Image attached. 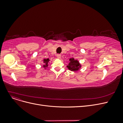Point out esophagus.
Returning a JSON list of instances; mask_svg holds the SVG:
<instances>
[{
	"label": "esophagus",
	"instance_id": "1",
	"mask_svg": "<svg viewBox=\"0 0 123 123\" xmlns=\"http://www.w3.org/2000/svg\"><path fill=\"white\" fill-rule=\"evenodd\" d=\"M57 57L58 58H61V55H60V54H57Z\"/></svg>",
	"mask_w": 123,
	"mask_h": 123
}]
</instances>
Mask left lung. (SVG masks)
<instances>
[{
    "instance_id": "left-lung-1",
    "label": "left lung",
    "mask_w": 123,
    "mask_h": 123,
    "mask_svg": "<svg viewBox=\"0 0 123 123\" xmlns=\"http://www.w3.org/2000/svg\"><path fill=\"white\" fill-rule=\"evenodd\" d=\"M70 61L69 65L67 66L68 68L71 71H78L81 67V65L77 60H75L73 58L69 59Z\"/></svg>"
}]
</instances>
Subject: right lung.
Wrapping results in <instances>:
<instances>
[{
  "label": "right lung",
  "mask_w": 123,
  "mask_h": 123,
  "mask_svg": "<svg viewBox=\"0 0 123 123\" xmlns=\"http://www.w3.org/2000/svg\"><path fill=\"white\" fill-rule=\"evenodd\" d=\"M49 61V59H44V60H43L44 63H45V65H43V67H44V68H46V67H47L48 66V63Z\"/></svg>",
  "instance_id": "right-lung-1"
}]
</instances>
